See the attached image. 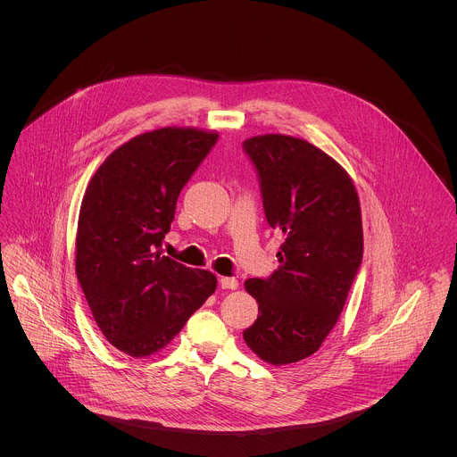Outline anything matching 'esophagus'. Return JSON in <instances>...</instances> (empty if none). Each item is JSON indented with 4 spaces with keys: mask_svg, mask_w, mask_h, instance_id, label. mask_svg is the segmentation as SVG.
<instances>
[{
    "mask_svg": "<svg viewBox=\"0 0 457 457\" xmlns=\"http://www.w3.org/2000/svg\"><path fill=\"white\" fill-rule=\"evenodd\" d=\"M220 287L223 288V290H236L237 287H239V281L236 279V278H221L220 279Z\"/></svg>",
    "mask_w": 457,
    "mask_h": 457,
    "instance_id": "34e87169",
    "label": "esophagus"
}]
</instances>
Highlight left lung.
I'll use <instances>...</instances> for the list:
<instances>
[{
  "instance_id": "8db88e82",
  "label": "left lung",
  "mask_w": 457,
  "mask_h": 457,
  "mask_svg": "<svg viewBox=\"0 0 457 457\" xmlns=\"http://www.w3.org/2000/svg\"><path fill=\"white\" fill-rule=\"evenodd\" d=\"M243 145L261 178L267 223L285 237L278 269L245 281L259 317L243 337L263 362L292 364L322 346L361 267L359 195L348 172L304 138L265 133Z\"/></svg>"
}]
</instances>
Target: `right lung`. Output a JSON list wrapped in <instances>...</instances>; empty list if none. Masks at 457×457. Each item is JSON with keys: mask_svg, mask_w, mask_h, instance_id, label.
Returning <instances> with one entry per match:
<instances>
[{"mask_svg": "<svg viewBox=\"0 0 457 457\" xmlns=\"http://www.w3.org/2000/svg\"><path fill=\"white\" fill-rule=\"evenodd\" d=\"M216 131L165 127L112 151L80 204L75 272L102 334L142 359L165 348L216 290V276L162 255L178 196Z\"/></svg>", "mask_w": 457, "mask_h": 457, "instance_id": "obj_1", "label": "right lung"}]
</instances>
